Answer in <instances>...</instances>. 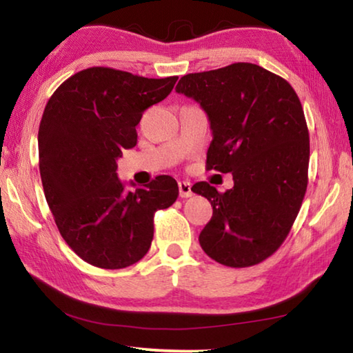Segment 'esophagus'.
I'll return each instance as SVG.
<instances>
[{
  "mask_svg": "<svg viewBox=\"0 0 353 353\" xmlns=\"http://www.w3.org/2000/svg\"><path fill=\"white\" fill-rule=\"evenodd\" d=\"M191 194H193V191H191V183L187 181L179 182V196H181V198H190Z\"/></svg>",
  "mask_w": 353,
  "mask_h": 353,
  "instance_id": "1",
  "label": "esophagus"
}]
</instances>
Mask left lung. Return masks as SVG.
<instances>
[{
    "label": "left lung",
    "mask_w": 353,
    "mask_h": 353,
    "mask_svg": "<svg viewBox=\"0 0 353 353\" xmlns=\"http://www.w3.org/2000/svg\"><path fill=\"white\" fill-rule=\"evenodd\" d=\"M176 92L198 101L210 121L207 168L234 176L224 193L207 182L191 188L213 207L201 248L224 266L259 265L282 246L307 191L301 101L283 77L248 62L185 74Z\"/></svg>",
    "instance_id": "left-lung-1"
}]
</instances>
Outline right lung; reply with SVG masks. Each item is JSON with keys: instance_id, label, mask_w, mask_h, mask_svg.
Segmentation results:
<instances>
[{"instance_id": "obj_1", "label": "right lung", "mask_w": 353, "mask_h": 353, "mask_svg": "<svg viewBox=\"0 0 353 353\" xmlns=\"http://www.w3.org/2000/svg\"><path fill=\"white\" fill-rule=\"evenodd\" d=\"M176 81L92 67L48 101L39 128L45 198L65 243L93 266L121 270L141 260L152 243L154 213L177 199L170 176L129 193L117 176L123 149L137 145L143 112L168 97Z\"/></svg>"}]
</instances>
